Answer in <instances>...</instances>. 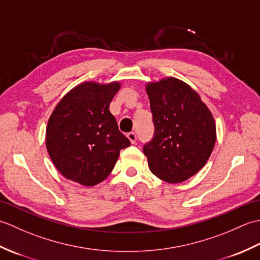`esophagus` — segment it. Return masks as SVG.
I'll use <instances>...</instances> for the list:
<instances>
[{
  "label": "esophagus",
  "instance_id": "1",
  "mask_svg": "<svg viewBox=\"0 0 260 260\" xmlns=\"http://www.w3.org/2000/svg\"><path fill=\"white\" fill-rule=\"evenodd\" d=\"M127 137H128V140L133 143H136V140H137V137H136V134L134 133V132H129L128 134H127Z\"/></svg>",
  "mask_w": 260,
  "mask_h": 260
}]
</instances>
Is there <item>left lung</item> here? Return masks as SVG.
Listing matches in <instances>:
<instances>
[{
  "label": "left lung",
  "instance_id": "left-lung-1",
  "mask_svg": "<svg viewBox=\"0 0 260 260\" xmlns=\"http://www.w3.org/2000/svg\"><path fill=\"white\" fill-rule=\"evenodd\" d=\"M153 115V139L143 147L151 172L169 183L197 174L215 143L213 116L199 93L176 78L146 86Z\"/></svg>",
  "mask_w": 260,
  "mask_h": 260
}]
</instances>
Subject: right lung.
Returning <instances> with one entry per match:
<instances>
[{"mask_svg": "<svg viewBox=\"0 0 260 260\" xmlns=\"http://www.w3.org/2000/svg\"><path fill=\"white\" fill-rule=\"evenodd\" d=\"M120 85L87 81L75 87L54 108L47 126L46 144L64 178L86 186L104 181L119 152L131 141L118 128L109 104Z\"/></svg>", "mask_w": 260, "mask_h": 260, "instance_id": "right-lung-1", "label": "right lung"}]
</instances>
